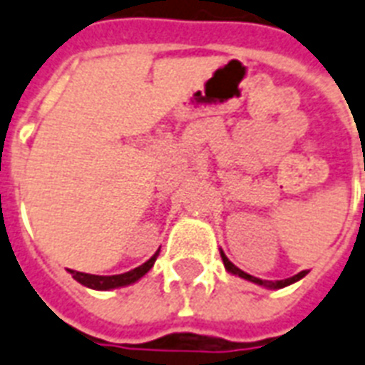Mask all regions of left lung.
Here are the masks:
<instances>
[{"label": "left lung", "mask_w": 365, "mask_h": 365, "mask_svg": "<svg viewBox=\"0 0 365 365\" xmlns=\"http://www.w3.org/2000/svg\"><path fill=\"white\" fill-rule=\"evenodd\" d=\"M223 264L225 267H227V271L229 273H232V275H238V277H242V279H246V281H252V283H256V284H262V287H265V289H283V287H289V284L292 283H297V281H300L308 271H300L298 275L294 277H289V279H283V281H264V279H257V277L254 275H248V273H245L242 269H238L237 265L231 264L227 257L223 256Z\"/></svg>", "instance_id": "left-lung-1"}]
</instances>
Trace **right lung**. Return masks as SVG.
<instances>
[{"instance_id":"right-lung-1","label":"right lung","mask_w":365,"mask_h":365,"mask_svg":"<svg viewBox=\"0 0 365 365\" xmlns=\"http://www.w3.org/2000/svg\"><path fill=\"white\" fill-rule=\"evenodd\" d=\"M160 256V250L155 252L146 264L138 265L134 269L127 271V273H120V275H90V273H81V271L68 269V273L73 275L75 281H78L84 287L94 290H109V289H119V287H127V284L136 283L138 279L146 275L148 271L152 269L153 264H155V257Z\"/></svg>"}]
</instances>
